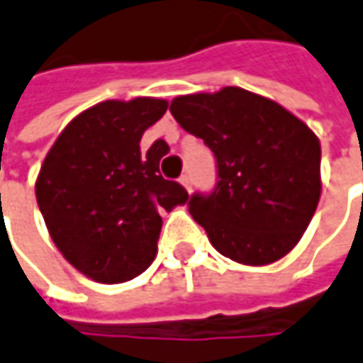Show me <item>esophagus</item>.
Segmentation results:
<instances>
[{
    "mask_svg": "<svg viewBox=\"0 0 363 363\" xmlns=\"http://www.w3.org/2000/svg\"><path fill=\"white\" fill-rule=\"evenodd\" d=\"M181 184L186 191H191V189H193V179H191V174H182Z\"/></svg>",
    "mask_w": 363,
    "mask_h": 363,
    "instance_id": "34e87169",
    "label": "esophagus"
}]
</instances>
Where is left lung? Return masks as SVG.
I'll return each mask as SVG.
<instances>
[{"label":"left lung","instance_id":"obj_1","mask_svg":"<svg viewBox=\"0 0 363 363\" xmlns=\"http://www.w3.org/2000/svg\"><path fill=\"white\" fill-rule=\"evenodd\" d=\"M170 113L217 158L215 191L189 201L213 247L245 266L284 258L321 197L315 132L280 103L242 87L174 97Z\"/></svg>","mask_w":363,"mask_h":363}]
</instances>
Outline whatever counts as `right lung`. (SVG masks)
I'll return each instance as SVG.
<instances>
[{
	"instance_id": "right-lung-1",
	"label": "right lung",
	"mask_w": 363,
	"mask_h": 363,
	"mask_svg": "<svg viewBox=\"0 0 363 363\" xmlns=\"http://www.w3.org/2000/svg\"><path fill=\"white\" fill-rule=\"evenodd\" d=\"M166 109L156 97L97 103L67 123L40 166L36 201L48 233L65 260L95 282L142 274L158 252L160 211L189 201L158 170L164 142L140 152Z\"/></svg>"
}]
</instances>
